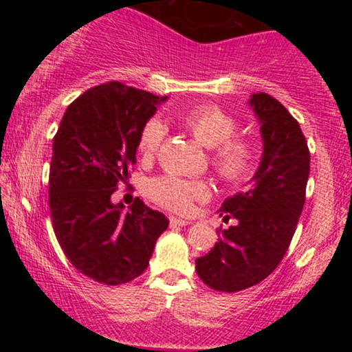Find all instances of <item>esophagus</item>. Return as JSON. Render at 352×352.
Masks as SVG:
<instances>
[{"label": "esophagus", "mask_w": 352, "mask_h": 352, "mask_svg": "<svg viewBox=\"0 0 352 352\" xmlns=\"http://www.w3.org/2000/svg\"><path fill=\"white\" fill-rule=\"evenodd\" d=\"M168 220H170V227H187V225H190V221L184 220V218L170 217Z\"/></svg>", "instance_id": "34e87169"}]
</instances>
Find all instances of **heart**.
I'll use <instances>...</instances> for the list:
<instances>
[{
  "instance_id": "1",
  "label": "heart",
  "mask_w": 352,
  "mask_h": 352,
  "mask_svg": "<svg viewBox=\"0 0 352 352\" xmlns=\"http://www.w3.org/2000/svg\"><path fill=\"white\" fill-rule=\"evenodd\" d=\"M182 127L195 137L201 145L212 148V167L221 180L228 184H245L256 170V147L245 137H235L236 119L230 112L213 104H204L180 117ZM165 135V125L159 119H151L140 129L137 151L144 159H151L159 151ZM151 197L157 204L188 212L193 201L210 195L208 184L204 180H184L175 175H164L148 185Z\"/></svg>"
}]
</instances>
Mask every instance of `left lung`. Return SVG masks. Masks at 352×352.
Returning <instances> with one entry per match:
<instances>
[{"mask_svg": "<svg viewBox=\"0 0 352 352\" xmlns=\"http://www.w3.org/2000/svg\"><path fill=\"white\" fill-rule=\"evenodd\" d=\"M260 122L263 155L252 187L221 204L220 217L238 223L221 230L205 256L197 258L200 280L217 292L235 293L258 285L288 252L306 199L309 148L300 124L265 92L248 100Z\"/></svg>", "mask_w": 352, "mask_h": 352, "instance_id": "8db88e82", "label": "left lung"}]
</instances>
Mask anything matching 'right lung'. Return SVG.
<instances>
[{
  "label": "right lung",
  "mask_w": 352,
  "mask_h": 352,
  "mask_svg": "<svg viewBox=\"0 0 352 352\" xmlns=\"http://www.w3.org/2000/svg\"><path fill=\"white\" fill-rule=\"evenodd\" d=\"M165 100L117 80L100 84L71 102L52 140V228L71 265L102 285L142 274L168 227L142 200L124 213L111 199L135 164L140 129Z\"/></svg>",
  "instance_id": "1"
}]
</instances>
